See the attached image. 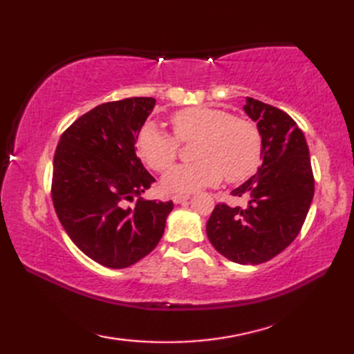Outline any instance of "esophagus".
Instances as JSON below:
<instances>
[{"mask_svg": "<svg viewBox=\"0 0 354 354\" xmlns=\"http://www.w3.org/2000/svg\"><path fill=\"white\" fill-rule=\"evenodd\" d=\"M171 199L175 204H183V202H187L190 199V194H175Z\"/></svg>", "mask_w": 354, "mask_h": 354, "instance_id": "obj_1", "label": "esophagus"}]
</instances>
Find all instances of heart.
Here are the masks:
<instances>
[{"mask_svg": "<svg viewBox=\"0 0 354 354\" xmlns=\"http://www.w3.org/2000/svg\"><path fill=\"white\" fill-rule=\"evenodd\" d=\"M170 123L173 135L149 122L137 137V150L150 169L167 171L179 156V141L192 142L196 162L179 165L162 179L170 193H192L219 184L223 176L231 184L243 183L260 167L263 138L250 118L212 106H190L175 112Z\"/></svg>", "mask_w": 354, "mask_h": 354, "instance_id": "heart-1", "label": "heart"}]
</instances>
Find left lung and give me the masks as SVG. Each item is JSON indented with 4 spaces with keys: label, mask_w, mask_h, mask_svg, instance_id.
<instances>
[{
    "label": "left lung",
    "mask_w": 354,
    "mask_h": 354,
    "mask_svg": "<svg viewBox=\"0 0 354 354\" xmlns=\"http://www.w3.org/2000/svg\"><path fill=\"white\" fill-rule=\"evenodd\" d=\"M245 112L257 122L263 164L232 190L248 204H217L207 222L209 242L239 265H260L286 250L299 234L315 193V179L304 133L292 117L251 97Z\"/></svg>",
    "instance_id": "1"
}]
</instances>
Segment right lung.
<instances>
[{
  "label": "right lung",
  "mask_w": 354,
  "mask_h": 354,
  "mask_svg": "<svg viewBox=\"0 0 354 354\" xmlns=\"http://www.w3.org/2000/svg\"><path fill=\"white\" fill-rule=\"evenodd\" d=\"M156 100L132 97L99 104L66 129L55 152L51 199L64 230L102 266L127 268L160 242L173 202L138 198L155 178L135 142Z\"/></svg>",
  "instance_id": "1"
}]
</instances>
